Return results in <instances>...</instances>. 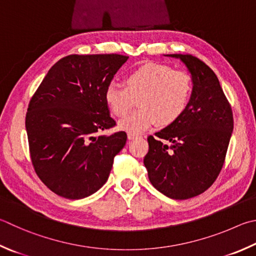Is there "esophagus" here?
I'll return each mask as SVG.
<instances>
[{
    "mask_svg": "<svg viewBox=\"0 0 256 256\" xmlns=\"http://www.w3.org/2000/svg\"><path fill=\"white\" fill-rule=\"evenodd\" d=\"M128 140H134V138H138V136H136V134H133V133H128Z\"/></svg>",
    "mask_w": 256,
    "mask_h": 256,
    "instance_id": "34e87169",
    "label": "esophagus"
}]
</instances>
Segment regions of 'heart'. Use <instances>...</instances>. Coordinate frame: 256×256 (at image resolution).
Masks as SVG:
<instances>
[{
	"instance_id": "1",
	"label": "heart",
	"mask_w": 256,
	"mask_h": 256,
	"mask_svg": "<svg viewBox=\"0 0 256 256\" xmlns=\"http://www.w3.org/2000/svg\"><path fill=\"white\" fill-rule=\"evenodd\" d=\"M192 92L187 72L166 64H146L124 78V86L110 82L105 88L106 105L116 118H124L138 100V110L120 122V128L138 134L152 125L174 123L184 113Z\"/></svg>"
}]
</instances>
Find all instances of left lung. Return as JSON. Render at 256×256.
Here are the masks:
<instances>
[{"label": "left lung", "mask_w": 256, "mask_h": 256, "mask_svg": "<svg viewBox=\"0 0 256 256\" xmlns=\"http://www.w3.org/2000/svg\"><path fill=\"white\" fill-rule=\"evenodd\" d=\"M182 62L192 92L184 113L148 138L144 166L153 187L172 199H189L215 182L234 128L232 108L210 68L192 54H166Z\"/></svg>", "instance_id": "left-lung-1"}]
</instances>
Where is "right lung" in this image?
Returning <instances> with one entry per match:
<instances>
[{
  "instance_id": "1",
  "label": "right lung",
  "mask_w": 256,
  "mask_h": 256,
  "mask_svg": "<svg viewBox=\"0 0 256 256\" xmlns=\"http://www.w3.org/2000/svg\"><path fill=\"white\" fill-rule=\"evenodd\" d=\"M128 56L70 54L56 62L29 103L26 128L36 174L67 199H82L108 181L126 133L100 134L116 125L106 86Z\"/></svg>"
}]
</instances>
